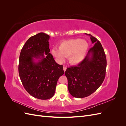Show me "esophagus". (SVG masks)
I'll return each mask as SVG.
<instances>
[{
  "label": "esophagus",
  "instance_id": "obj_1",
  "mask_svg": "<svg viewBox=\"0 0 126 126\" xmlns=\"http://www.w3.org/2000/svg\"><path fill=\"white\" fill-rule=\"evenodd\" d=\"M63 71H64V72H65L66 70V69H67V67H63Z\"/></svg>",
  "mask_w": 126,
  "mask_h": 126
}]
</instances>
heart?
<instances>
[{
    "mask_svg": "<svg viewBox=\"0 0 126 126\" xmlns=\"http://www.w3.org/2000/svg\"><path fill=\"white\" fill-rule=\"evenodd\" d=\"M88 47V44L85 40L71 39L62 42L59 49L53 48L51 54L59 62H63L66 57H68L69 63L76 65L84 59Z\"/></svg>",
    "mask_w": 126,
    "mask_h": 126,
    "instance_id": "1",
    "label": "heart"
}]
</instances>
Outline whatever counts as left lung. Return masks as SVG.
I'll use <instances>...</instances> for the list:
<instances>
[{
  "label": "left lung",
  "mask_w": 126,
  "mask_h": 126,
  "mask_svg": "<svg viewBox=\"0 0 126 126\" xmlns=\"http://www.w3.org/2000/svg\"><path fill=\"white\" fill-rule=\"evenodd\" d=\"M86 34L90 37L94 46L80 63L67 68L65 71L69 93L78 98L89 96L101 86L107 67L106 55L100 41L90 34Z\"/></svg>",
  "instance_id": "obj_1"
}]
</instances>
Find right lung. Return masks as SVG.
Returning <instances> with one entry per match:
<instances>
[{
	"instance_id": "obj_1",
	"label": "right lung",
	"mask_w": 126,
	"mask_h": 126,
	"mask_svg": "<svg viewBox=\"0 0 126 126\" xmlns=\"http://www.w3.org/2000/svg\"><path fill=\"white\" fill-rule=\"evenodd\" d=\"M49 38L44 32L29 38L19 56L18 71L22 85L30 95L41 100L54 96L57 81L64 74L63 65L49 53Z\"/></svg>"
}]
</instances>
